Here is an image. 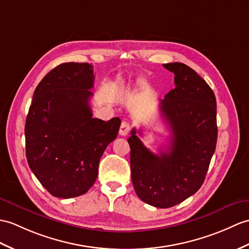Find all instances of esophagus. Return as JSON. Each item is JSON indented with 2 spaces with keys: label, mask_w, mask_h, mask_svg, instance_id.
<instances>
[{
  "label": "esophagus",
  "mask_w": 249,
  "mask_h": 249,
  "mask_svg": "<svg viewBox=\"0 0 249 249\" xmlns=\"http://www.w3.org/2000/svg\"><path fill=\"white\" fill-rule=\"evenodd\" d=\"M130 129H131V125L128 122H125V121H124V122H122V124H121L119 134L121 136H127L129 134Z\"/></svg>",
  "instance_id": "34e87169"
}]
</instances>
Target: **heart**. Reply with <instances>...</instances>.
Listing matches in <instances>:
<instances>
[{"label":"heart","mask_w":249,"mask_h":249,"mask_svg":"<svg viewBox=\"0 0 249 249\" xmlns=\"http://www.w3.org/2000/svg\"><path fill=\"white\" fill-rule=\"evenodd\" d=\"M129 87H130L129 85H126L124 82H122V83L120 84V88L122 89V90H123V89H126V88H129Z\"/></svg>","instance_id":"obj_1"}]
</instances>
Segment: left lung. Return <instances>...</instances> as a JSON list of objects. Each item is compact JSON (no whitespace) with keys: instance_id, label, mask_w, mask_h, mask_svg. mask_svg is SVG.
Segmentation results:
<instances>
[{"instance_id":"obj_1","label":"left lung","mask_w":249,"mask_h":249,"mask_svg":"<svg viewBox=\"0 0 249 249\" xmlns=\"http://www.w3.org/2000/svg\"><path fill=\"white\" fill-rule=\"evenodd\" d=\"M163 67L175 74V88L160 100L161 117L171 131L169 152L152 153L136 128L128 138L136 193L144 203L157 208L178 205L197 192L217 140L216 100L209 85L184 63Z\"/></svg>"}]
</instances>
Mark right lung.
Returning <instances> with one entry per match:
<instances>
[{
    "label": "right lung",
    "mask_w": 249,
    "mask_h": 249,
    "mask_svg": "<svg viewBox=\"0 0 249 249\" xmlns=\"http://www.w3.org/2000/svg\"><path fill=\"white\" fill-rule=\"evenodd\" d=\"M89 63L65 62L42 78L25 123L26 159L49 192L60 198L83 195L93 186L98 163L118 136L121 120L92 118Z\"/></svg>",
    "instance_id": "right-lung-1"
}]
</instances>
